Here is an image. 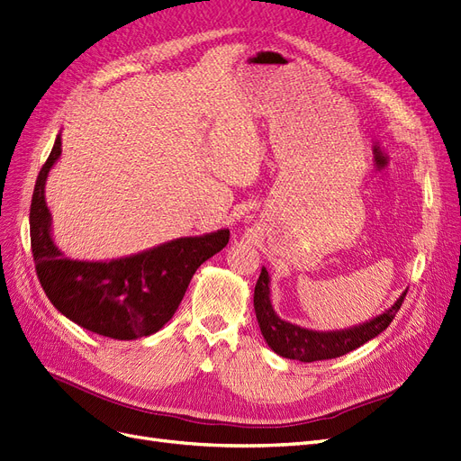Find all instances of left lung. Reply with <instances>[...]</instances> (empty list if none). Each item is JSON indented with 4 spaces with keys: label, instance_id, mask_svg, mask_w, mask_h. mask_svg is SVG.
Segmentation results:
<instances>
[{
    "label": "left lung",
    "instance_id": "1",
    "mask_svg": "<svg viewBox=\"0 0 461 461\" xmlns=\"http://www.w3.org/2000/svg\"><path fill=\"white\" fill-rule=\"evenodd\" d=\"M269 283L271 279L267 269L262 267L258 283L254 286V312H257L260 332L266 344L277 355L302 363L336 359L339 355L361 348L368 339L376 338L389 327V322L393 321L395 313L401 310L406 296L404 291L391 308L355 327L339 330H313L288 322L276 313L274 305H271Z\"/></svg>",
    "mask_w": 461,
    "mask_h": 461
}]
</instances>
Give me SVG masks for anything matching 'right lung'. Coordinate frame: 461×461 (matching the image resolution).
<instances>
[{"label": "right lung", "instance_id": "right-lung-1", "mask_svg": "<svg viewBox=\"0 0 461 461\" xmlns=\"http://www.w3.org/2000/svg\"><path fill=\"white\" fill-rule=\"evenodd\" d=\"M57 140L36 180L30 207L32 254L50 303L76 325L113 339H136L163 329L175 315L197 267L230 241V230L161 243L112 260H74L53 240L45 201L50 168L60 159Z\"/></svg>", "mask_w": 461, "mask_h": 461}]
</instances>
